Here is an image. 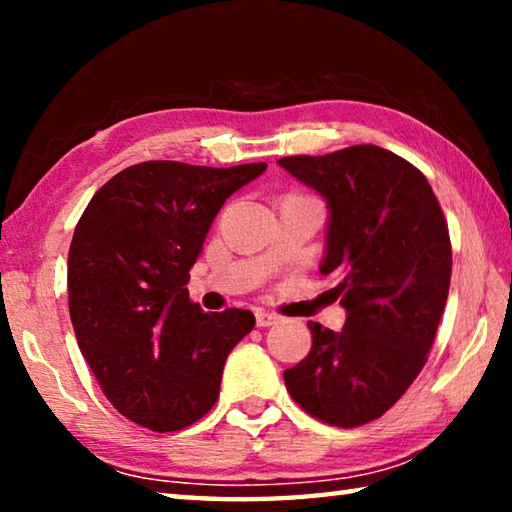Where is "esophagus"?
Segmentation results:
<instances>
[{"instance_id":"1","label":"esophagus","mask_w":512,"mask_h":512,"mask_svg":"<svg viewBox=\"0 0 512 512\" xmlns=\"http://www.w3.org/2000/svg\"><path fill=\"white\" fill-rule=\"evenodd\" d=\"M255 320H257V327H271L275 325L280 316L273 314V311H264V309H257L255 311Z\"/></svg>"}]
</instances>
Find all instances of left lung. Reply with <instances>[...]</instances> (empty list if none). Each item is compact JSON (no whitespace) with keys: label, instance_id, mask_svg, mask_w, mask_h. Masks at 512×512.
I'll use <instances>...</instances> for the list:
<instances>
[{"label":"left lung","instance_id":"obj_1","mask_svg":"<svg viewBox=\"0 0 512 512\" xmlns=\"http://www.w3.org/2000/svg\"><path fill=\"white\" fill-rule=\"evenodd\" d=\"M329 207L320 273L348 311L341 332L309 320L311 350L284 370L309 415L332 427L377 420L420 375L452 280L447 221L420 169L375 144L277 160Z\"/></svg>","mask_w":512,"mask_h":512}]
</instances>
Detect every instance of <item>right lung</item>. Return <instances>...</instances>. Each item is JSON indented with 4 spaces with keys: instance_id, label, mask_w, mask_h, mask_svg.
<instances>
[{
    "instance_id": "1",
    "label": "right lung",
    "mask_w": 512,
    "mask_h": 512,
    "mask_svg": "<svg viewBox=\"0 0 512 512\" xmlns=\"http://www.w3.org/2000/svg\"><path fill=\"white\" fill-rule=\"evenodd\" d=\"M264 169L133 164L76 223L67 259L76 341L110 404L140 427L167 433L201 420L230 350L255 327L248 309L205 314L185 284L225 198Z\"/></svg>"
}]
</instances>
